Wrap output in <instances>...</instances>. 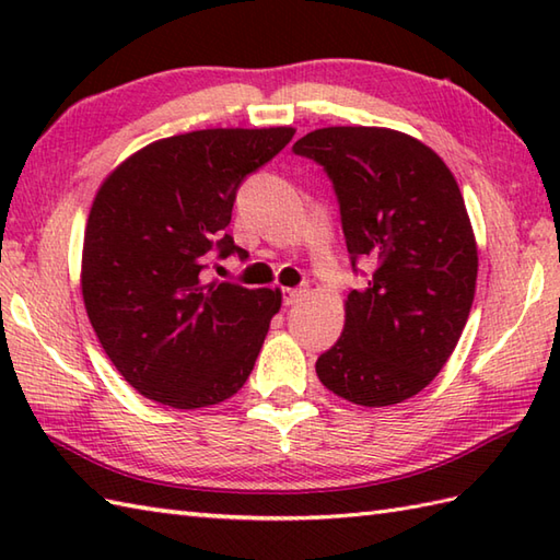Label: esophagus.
<instances>
[{"label":"esophagus","mask_w":560,"mask_h":560,"mask_svg":"<svg viewBox=\"0 0 560 560\" xmlns=\"http://www.w3.org/2000/svg\"><path fill=\"white\" fill-rule=\"evenodd\" d=\"M305 295V289H283L281 291V299H283V305H295L301 303Z\"/></svg>","instance_id":"1"}]
</instances>
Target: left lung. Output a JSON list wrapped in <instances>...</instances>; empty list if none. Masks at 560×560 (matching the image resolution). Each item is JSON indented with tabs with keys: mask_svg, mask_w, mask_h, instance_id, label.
I'll use <instances>...</instances> for the list:
<instances>
[{
	"mask_svg": "<svg viewBox=\"0 0 560 560\" xmlns=\"http://www.w3.org/2000/svg\"><path fill=\"white\" fill-rule=\"evenodd\" d=\"M335 187L351 267L373 277L319 355V383L359 407H389L431 385L455 351L477 291V241L455 175L419 139L385 127H325L293 144Z\"/></svg>",
	"mask_w": 560,
	"mask_h": 560,
	"instance_id": "left-lung-1",
	"label": "left lung"
}]
</instances>
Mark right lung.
Here are the masks:
<instances>
[{"mask_svg": "<svg viewBox=\"0 0 560 560\" xmlns=\"http://www.w3.org/2000/svg\"><path fill=\"white\" fill-rule=\"evenodd\" d=\"M293 127L199 129L137 151L89 213L81 293L93 331L139 395L201 409L245 385L281 291L207 281L213 253L247 257L225 233L237 187Z\"/></svg>", "mask_w": 560, "mask_h": 560, "instance_id": "add662e5", "label": "right lung"}]
</instances>
